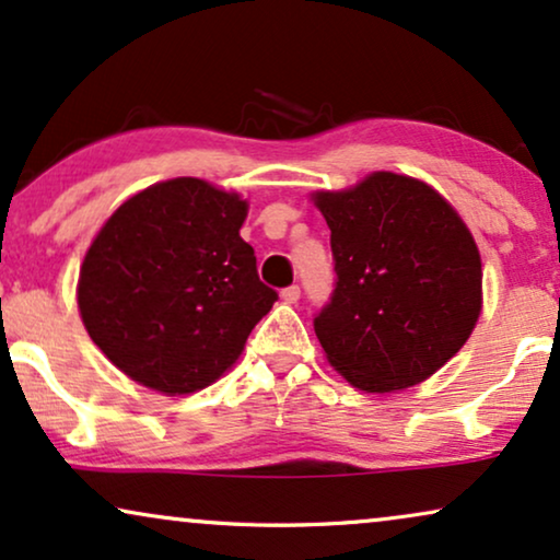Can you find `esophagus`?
<instances>
[{
  "label": "esophagus",
  "mask_w": 560,
  "mask_h": 560,
  "mask_svg": "<svg viewBox=\"0 0 560 560\" xmlns=\"http://www.w3.org/2000/svg\"><path fill=\"white\" fill-rule=\"evenodd\" d=\"M298 298H301V288H298V285L282 288V301H285V303H298Z\"/></svg>",
  "instance_id": "1"
}]
</instances>
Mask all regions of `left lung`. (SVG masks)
Returning <instances> with one entry per match:
<instances>
[{
    "mask_svg": "<svg viewBox=\"0 0 560 560\" xmlns=\"http://www.w3.org/2000/svg\"><path fill=\"white\" fill-rule=\"evenodd\" d=\"M331 231L334 290L314 316L326 358L368 394L409 388L466 345L481 314V257L450 202L375 172L316 192Z\"/></svg>",
    "mask_w": 560,
    "mask_h": 560,
    "instance_id": "obj_1",
    "label": "left lung"
}]
</instances>
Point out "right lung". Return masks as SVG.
Returning a JSON list of instances; mask_svg holds the SVG:
<instances>
[{"label": "right lung", "instance_id": "add662e5", "mask_svg": "<svg viewBox=\"0 0 560 560\" xmlns=\"http://www.w3.org/2000/svg\"><path fill=\"white\" fill-rule=\"evenodd\" d=\"M246 202L195 177L147 187L110 215L79 272L92 342L141 386L192 394L234 365L278 293L238 236Z\"/></svg>", "mask_w": 560, "mask_h": 560}]
</instances>
